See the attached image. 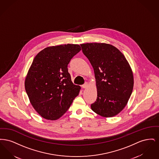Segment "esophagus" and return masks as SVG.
<instances>
[{"mask_svg":"<svg viewBox=\"0 0 159 159\" xmlns=\"http://www.w3.org/2000/svg\"><path fill=\"white\" fill-rule=\"evenodd\" d=\"M88 84H89L88 83L86 82L84 84H83V85H82V88H88Z\"/></svg>","mask_w":159,"mask_h":159,"instance_id":"1","label":"esophagus"}]
</instances>
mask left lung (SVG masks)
Masks as SVG:
<instances>
[{"label": "left lung", "instance_id": "1", "mask_svg": "<svg viewBox=\"0 0 159 159\" xmlns=\"http://www.w3.org/2000/svg\"><path fill=\"white\" fill-rule=\"evenodd\" d=\"M80 46L96 79L97 98L91 108L102 117H113L125 108L133 90L134 76L128 62L111 45L91 43Z\"/></svg>", "mask_w": 159, "mask_h": 159}]
</instances>
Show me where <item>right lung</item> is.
Here are the masks:
<instances>
[{
	"mask_svg": "<svg viewBox=\"0 0 159 159\" xmlns=\"http://www.w3.org/2000/svg\"><path fill=\"white\" fill-rule=\"evenodd\" d=\"M80 50L75 44L48 47L33 61L25 89L33 108L46 119H59L79 95L80 87L72 83L67 66Z\"/></svg>",
	"mask_w": 159,
	"mask_h": 159,
	"instance_id": "obj_1",
	"label": "right lung"
}]
</instances>
